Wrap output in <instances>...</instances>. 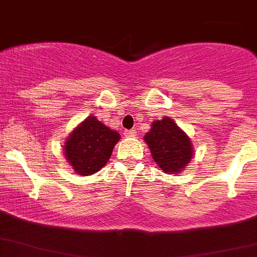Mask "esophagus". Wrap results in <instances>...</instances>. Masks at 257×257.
I'll return each mask as SVG.
<instances>
[{"label": "esophagus", "instance_id": "1", "mask_svg": "<svg viewBox=\"0 0 257 257\" xmlns=\"http://www.w3.org/2000/svg\"><path fill=\"white\" fill-rule=\"evenodd\" d=\"M124 136H126V138H135L136 131L135 130H126L124 131Z\"/></svg>", "mask_w": 257, "mask_h": 257}]
</instances>
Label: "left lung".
<instances>
[{
  "label": "left lung",
  "instance_id": "8db88e82",
  "mask_svg": "<svg viewBox=\"0 0 257 257\" xmlns=\"http://www.w3.org/2000/svg\"><path fill=\"white\" fill-rule=\"evenodd\" d=\"M144 142L148 144L154 162L166 174L183 171L194 154L189 136L170 117L156 119L145 134Z\"/></svg>",
  "mask_w": 257,
  "mask_h": 257
}]
</instances>
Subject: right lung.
I'll use <instances>...</instances> for the list:
<instances>
[{"label": "right lung", "instance_id": "add662e5", "mask_svg": "<svg viewBox=\"0 0 257 257\" xmlns=\"http://www.w3.org/2000/svg\"><path fill=\"white\" fill-rule=\"evenodd\" d=\"M119 139L117 131L90 115L65 139L64 156L76 174L90 176L106 165Z\"/></svg>", "mask_w": 257, "mask_h": 257}]
</instances>
